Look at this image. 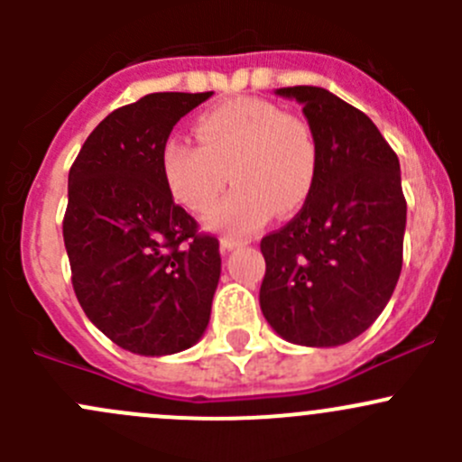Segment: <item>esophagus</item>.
<instances>
[{
    "label": "esophagus",
    "instance_id": "esophagus-1",
    "mask_svg": "<svg viewBox=\"0 0 462 462\" xmlns=\"http://www.w3.org/2000/svg\"><path fill=\"white\" fill-rule=\"evenodd\" d=\"M244 244H245L244 239H235V236H223L221 250H223V253H230V250H235L236 245H244Z\"/></svg>",
    "mask_w": 462,
    "mask_h": 462
}]
</instances>
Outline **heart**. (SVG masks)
Returning a JSON list of instances; mask_svg holds the SVG:
<instances>
[{
  "instance_id": "b5f03b06",
  "label": "heart",
  "mask_w": 462,
  "mask_h": 462,
  "mask_svg": "<svg viewBox=\"0 0 462 462\" xmlns=\"http://www.w3.org/2000/svg\"><path fill=\"white\" fill-rule=\"evenodd\" d=\"M197 143L167 138L161 170L167 189L185 209L212 208L230 180L236 185L205 218L230 236L259 230L274 214L300 209L318 174V141L309 120L263 97H235L203 111Z\"/></svg>"
}]
</instances>
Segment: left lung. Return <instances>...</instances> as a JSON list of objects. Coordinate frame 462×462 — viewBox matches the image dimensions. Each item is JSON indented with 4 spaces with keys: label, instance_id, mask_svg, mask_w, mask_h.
<instances>
[{
    "label": "left lung",
    "instance_id": "left-lung-1",
    "mask_svg": "<svg viewBox=\"0 0 462 462\" xmlns=\"http://www.w3.org/2000/svg\"><path fill=\"white\" fill-rule=\"evenodd\" d=\"M318 141L304 208L261 239L259 304L283 339L339 346L384 310L402 270L407 201L400 162L374 120L321 87H283Z\"/></svg>",
    "mask_w": 462,
    "mask_h": 462
}]
</instances>
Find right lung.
Segmentation results:
<instances>
[{"label": "right lung", "mask_w": 462, "mask_h": 462, "mask_svg": "<svg viewBox=\"0 0 462 462\" xmlns=\"http://www.w3.org/2000/svg\"><path fill=\"white\" fill-rule=\"evenodd\" d=\"M209 96L149 93L111 111L69 171L62 232L73 291L87 318L138 356L185 351L208 328L218 239L174 203L161 149Z\"/></svg>", "instance_id": "add662e5"}]
</instances>
